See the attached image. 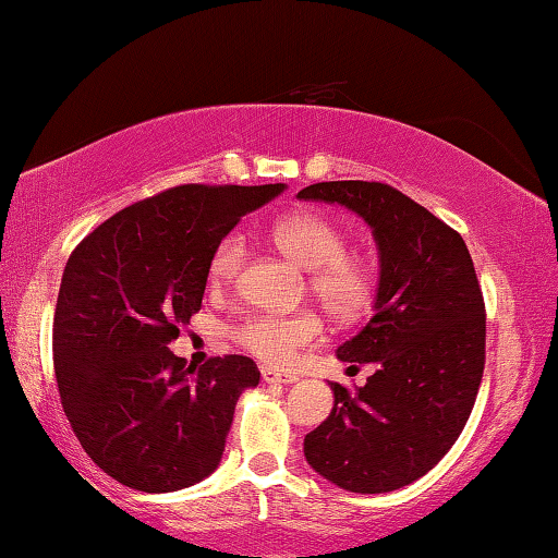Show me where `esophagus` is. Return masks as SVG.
Here are the masks:
<instances>
[{
	"label": "esophagus",
	"instance_id": "esophagus-1",
	"mask_svg": "<svg viewBox=\"0 0 558 558\" xmlns=\"http://www.w3.org/2000/svg\"><path fill=\"white\" fill-rule=\"evenodd\" d=\"M260 376H263V381H266V384H295L298 381L295 374H282V372L270 369V366H263Z\"/></svg>",
	"mask_w": 558,
	"mask_h": 558
}]
</instances>
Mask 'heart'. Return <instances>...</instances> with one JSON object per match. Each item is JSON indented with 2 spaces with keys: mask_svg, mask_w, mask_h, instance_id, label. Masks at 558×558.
<instances>
[{
  "mask_svg": "<svg viewBox=\"0 0 558 558\" xmlns=\"http://www.w3.org/2000/svg\"><path fill=\"white\" fill-rule=\"evenodd\" d=\"M272 243L307 268L313 298L337 319H356L369 310L376 292V270L369 256L347 248L342 226L319 214H295L278 221L270 231ZM245 266V239L239 231L226 233L209 256V286L231 288ZM325 325L313 310L295 313H253L233 327L235 344L268 366H288L302 349L323 339Z\"/></svg>",
  "mask_w": 558,
  "mask_h": 558,
  "instance_id": "heart-1",
  "label": "heart"
}]
</instances>
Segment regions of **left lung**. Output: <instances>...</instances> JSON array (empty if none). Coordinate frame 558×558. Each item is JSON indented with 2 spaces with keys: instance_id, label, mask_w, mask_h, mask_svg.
I'll use <instances>...</instances> for the list:
<instances>
[{
  "instance_id": "1",
  "label": "left lung",
  "mask_w": 558,
  "mask_h": 558,
  "mask_svg": "<svg viewBox=\"0 0 558 558\" xmlns=\"http://www.w3.org/2000/svg\"><path fill=\"white\" fill-rule=\"evenodd\" d=\"M305 202L342 204L381 256L366 327L337 349L374 362L364 386L332 384L335 409L305 436L313 470L349 493H391L426 475L465 428L485 372V300L462 235L381 182H319Z\"/></svg>"
}]
</instances>
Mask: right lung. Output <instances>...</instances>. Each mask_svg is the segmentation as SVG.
<instances>
[{"instance_id": "obj_1", "label": "right lung", "mask_w": 558, "mask_h": 558, "mask_svg": "<svg viewBox=\"0 0 558 558\" xmlns=\"http://www.w3.org/2000/svg\"><path fill=\"white\" fill-rule=\"evenodd\" d=\"M286 184H182L110 216L75 245L53 315V369L75 438L140 493H174L221 462L253 359L196 369L169 352L202 310L214 245Z\"/></svg>"}]
</instances>
